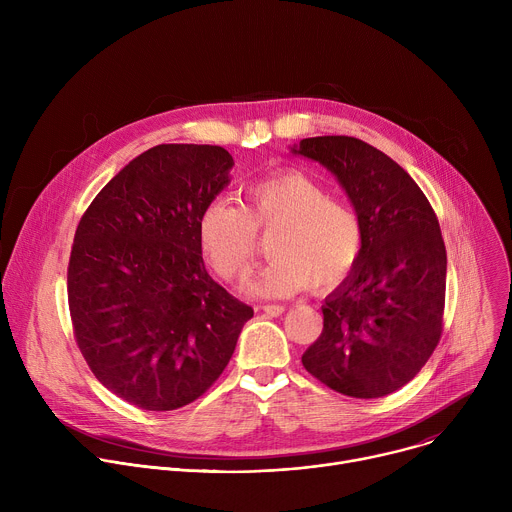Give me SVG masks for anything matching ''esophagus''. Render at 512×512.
Here are the masks:
<instances>
[{
    "instance_id": "34e87169",
    "label": "esophagus",
    "mask_w": 512,
    "mask_h": 512,
    "mask_svg": "<svg viewBox=\"0 0 512 512\" xmlns=\"http://www.w3.org/2000/svg\"><path fill=\"white\" fill-rule=\"evenodd\" d=\"M261 312H265L267 316H281L285 312V306L279 304H267V306H259Z\"/></svg>"
}]
</instances>
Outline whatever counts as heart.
<instances>
[{
	"mask_svg": "<svg viewBox=\"0 0 512 512\" xmlns=\"http://www.w3.org/2000/svg\"><path fill=\"white\" fill-rule=\"evenodd\" d=\"M275 229L269 243L273 259L247 283L257 298H287L308 287L330 291L350 277L364 249L360 212L350 202L330 198L326 186L296 170L253 182L245 208L227 198L206 204L198 241L214 273L235 283L257 257V233Z\"/></svg>",
	"mask_w": 512,
	"mask_h": 512,
	"instance_id": "obj_1",
	"label": "heart"
}]
</instances>
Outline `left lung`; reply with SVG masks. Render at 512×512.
Wrapping results in <instances>:
<instances>
[{
	"label": "left lung",
	"instance_id": "1",
	"mask_svg": "<svg viewBox=\"0 0 512 512\" xmlns=\"http://www.w3.org/2000/svg\"><path fill=\"white\" fill-rule=\"evenodd\" d=\"M294 152L338 178L364 223L360 261L322 306V334L302 364L336 393L391 395L423 369L444 332L440 223L415 180L362 139L308 137Z\"/></svg>",
	"mask_w": 512,
	"mask_h": 512
}]
</instances>
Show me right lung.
I'll list each match as a JSON object with an SVG mask.
<instances>
[{
    "mask_svg": "<svg viewBox=\"0 0 512 512\" xmlns=\"http://www.w3.org/2000/svg\"><path fill=\"white\" fill-rule=\"evenodd\" d=\"M233 164L221 145H156L81 216L66 271L72 332L93 375L139 409L204 395L253 318L206 273L198 241Z\"/></svg>",
    "mask_w": 512,
    "mask_h": 512,
    "instance_id": "1",
    "label": "right lung"
}]
</instances>
